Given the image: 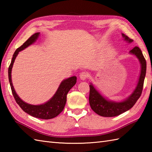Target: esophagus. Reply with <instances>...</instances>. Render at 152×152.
<instances>
[{
    "label": "esophagus",
    "instance_id": "34e87169",
    "mask_svg": "<svg viewBox=\"0 0 152 152\" xmlns=\"http://www.w3.org/2000/svg\"><path fill=\"white\" fill-rule=\"evenodd\" d=\"M80 78L82 80H85L87 78H88V74L85 72H82L80 74Z\"/></svg>",
    "mask_w": 152,
    "mask_h": 152
}]
</instances>
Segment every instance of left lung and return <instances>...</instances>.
Instances as JSON below:
<instances>
[{
  "mask_svg": "<svg viewBox=\"0 0 152 152\" xmlns=\"http://www.w3.org/2000/svg\"><path fill=\"white\" fill-rule=\"evenodd\" d=\"M122 37L128 43L133 42V40L121 34ZM129 53L137 57L140 64V73L136 86L131 94L127 98L120 102H116L108 100L100 93L95 87L90 83L89 101L91 109L96 114L103 117H114L129 110L134 105L137 100L140 98L142 91L144 81L146 73V61L145 60L140 49L135 46Z\"/></svg>",
  "mask_w": 152,
  "mask_h": 152,
  "instance_id": "8db88e82",
  "label": "left lung"
}]
</instances>
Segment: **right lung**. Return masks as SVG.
Instances as JSON below:
<instances>
[{"instance_id":"right-lung-1","label":"right lung","mask_w":152,"mask_h":152,"mask_svg":"<svg viewBox=\"0 0 152 152\" xmlns=\"http://www.w3.org/2000/svg\"><path fill=\"white\" fill-rule=\"evenodd\" d=\"M39 36L40 33H37L32 35L22 46L18 48L15 51L14 55H13L11 63L8 68V78L10 84L11 86L12 94L14 96L16 102L20 106L23 110L34 118L43 119H50L56 117L63 110L66 102V95L70 91V89L76 84L77 79L76 76H72L70 78L63 80L52 97L44 104L38 105L31 104L23 101L16 93L12 80V67L19 52L34 43Z\"/></svg>"}]
</instances>
